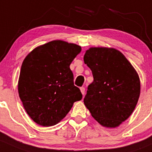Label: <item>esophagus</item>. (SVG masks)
Here are the masks:
<instances>
[{"instance_id": "34e87169", "label": "esophagus", "mask_w": 152, "mask_h": 152, "mask_svg": "<svg viewBox=\"0 0 152 152\" xmlns=\"http://www.w3.org/2000/svg\"><path fill=\"white\" fill-rule=\"evenodd\" d=\"M80 92H81L82 94H83V95H84V93H85V88H84V87H80Z\"/></svg>"}]
</instances>
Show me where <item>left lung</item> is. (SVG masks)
Masks as SVG:
<instances>
[{
	"mask_svg": "<svg viewBox=\"0 0 152 152\" xmlns=\"http://www.w3.org/2000/svg\"><path fill=\"white\" fill-rule=\"evenodd\" d=\"M83 61L93 76L84 105L102 126H119L132 115L140 98L137 72L121 52L112 47H90Z\"/></svg>",
	"mask_w": 152,
	"mask_h": 152,
	"instance_id": "left-lung-1",
	"label": "left lung"
}]
</instances>
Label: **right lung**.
Segmentation results:
<instances>
[{"instance_id": "obj_1", "label": "right lung", "mask_w": 152, "mask_h": 152, "mask_svg": "<svg viewBox=\"0 0 152 152\" xmlns=\"http://www.w3.org/2000/svg\"><path fill=\"white\" fill-rule=\"evenodd\" d=\"M80 51L77 44L56 40L37 47L23 60L18 92L25 110L36 124H57L74 102L82 99L70 69Z\"/></svg>"}]
</instances>
